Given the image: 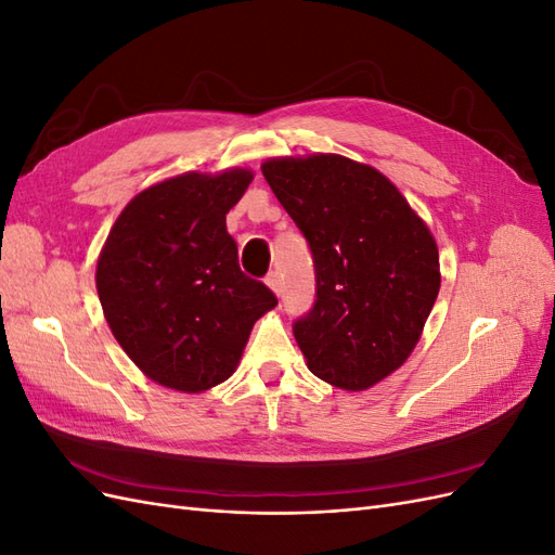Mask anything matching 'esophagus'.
Here are the masks:
<instances>
[{"mask_svg": "<svg viewBox=\"0 0 555 555\" xmlns=\"http://www.w3.org/2000/svg\"><path fill=\"white\" fill-rule=\"evenodd\" d=\"M266 284L275 292V296H280V292H282V289H280V275H278L275 271H271V273L266 275Z\"/></svg>", "mask_w": 555, "mask_h": 555, "instance_id": "1", "label": "esophagus"}]
</instances>
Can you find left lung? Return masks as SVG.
<instances>
[{
  "mask_svg": "<svg viewBox=\"0 0 555 555\" xmlns=\"http://www.w3.org/2000/svg\"><path fill=\"white\" fill-rule=\"evenodd\" d=\"M261 173L312 251L317 298L294 322L310 373L371 389L408 361L438 298L433 233L367 164L319 153L268 159Z\"/></svg>",
  "mask_w": 555,
  "mask_h": 555,
  "instance_id": "8db88e82",
  "label": "left lung"
}]
</instances>
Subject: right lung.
<instances>
[{
  "label": "right lung",
  "mask_w": 555,
  "mask_h": 555,
  "mask_svg": "<svg viewBox=\"0 0 555 555\" xmlns=\"http://www.w3.org/2000/svg\"><path fill=\"white\" fill-rule=\"evenodd\" d=\"M255 173H182L133 196L96 261L115 340L162 386L198 393L236 371L249 331L278 306L238 266L227 212Z\"/></svg>",
  "instance_id": "obj_1"
}]
</instances>
